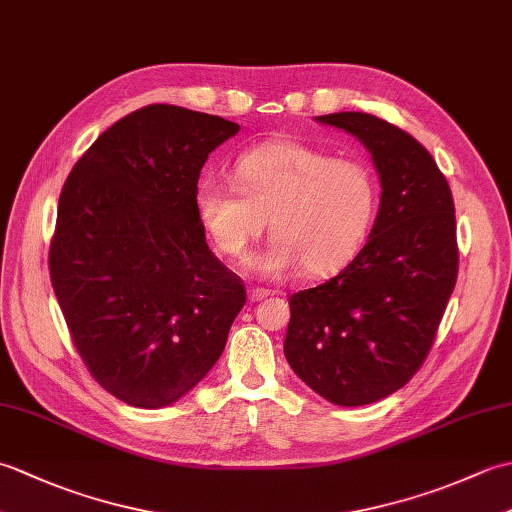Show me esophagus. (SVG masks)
Listing matches in <instances>:
<instances>
[{
    "label": "esophagus",
    "mask_w": 512,
    "mask_h": 512,
    "mask_svg": "<svg viewBox=\"0 0 512 512\" xmlns=\"http://www.w3.org/2000/svg\"><path fill=\"white\" fill-rule=\"evenodd\" d=\"M266 297H270V290H266V288H250L248 290V299L250 301H262Z\"/></svg>",
    "instance_id": "34e87169"
}]
</instances>
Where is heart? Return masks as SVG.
I'll list each match as a JSON object with an SVG mask.
<instances>
[{"mask_svg": "<svg viewBox=\"0 0 512 512\" xmlns=\"http://www.w3.org/2000/svg\"><path fill=\"white\" fill-rule=\"evenodd\" d=\"M235 180H202L195 211L215 248L235 262L248 255L268 220L273 239L250 262L266 279L299 266L314 277L343 268L365 244L380 204V184L367 162L295 140L244 151Z\"/></svg>", "mask_w": 512, "mask_h": 512, "instance_id": "1", "label": "heart"}]
</instances>
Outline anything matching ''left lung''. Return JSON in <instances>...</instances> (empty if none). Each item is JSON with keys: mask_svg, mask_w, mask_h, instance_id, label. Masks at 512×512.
I'll list each match as a JSON object with an SVG mask.
<instances>
[{"mask_svg": "<svg viewBox=\"0 0 512 512\" xmlns=\"http://www.w3.org/2000/svg\"><path fill=\"white\" fill-rule=\"evenodd\" d=\"M356 136L380 180L365 246L339 275L290 297L284 354L325 400L361 407L418 372L458 277L447 178L416 138L365 112L314 116Z\"/></svg>", "mask_w": 512, "mask_h": 512, "instance_id": "1", "label": "left lung"}]
</instances>
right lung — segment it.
Segmentation results:
<instances>
[{"mask_svg": "<svg viewBox=\"0 0 512 512\" xmlns=\"http://www.w3.org/2000/svg\"><path fill=\"white\" fill-rule=\"evenodd\" d=\"M237 132L220 116L147 105L96 138L63 184L54 295L92 376L132 407L189 394L246 303L195 211L206 158Z\"/></svg>", "mask_w": 512, "mask_h": 512, "instance_id": "obj_1", "label": "right lung"}]
</instances>
